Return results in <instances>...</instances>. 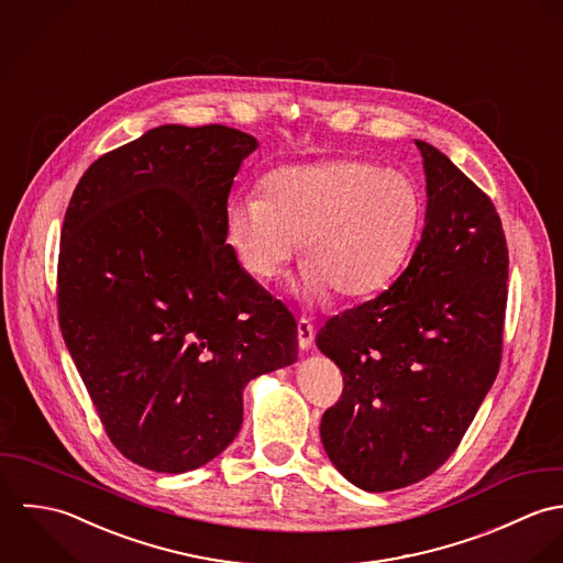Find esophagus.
I'll return each instance as SVG.
<instances>
[{
    "mask_svg": "<svg viewBox=\"0 0 563 563\" xmlns=\"http://www.w3.org/2000/svg\"><path fill=\"white\" fill-rule=\"evenodd\" d=\"M313 339H316V327L307 318H300L298 320V343H300V347L309 350L313 345Z\"/></svg>",
    "mask_w": 563,
    "mask_h": 563,
    "instance_id": "34e87169",
    "label": "esophagus"
}]
</instances>
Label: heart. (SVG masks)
I'll return each instance as SVG.
<instances>
[{"label":"heart","mask_w":563,"mask_h":563,"mask_svg":"<svg viewBox=\"0 0 563 563\" xmlns=\"http://www.w3.org/2000/svg\"><path fill=\"white\" fill-rule=\"evenodd\" d=\"M422 225V194L405 172L335 158L272 172L261 196L230 205L228 234L245 272L272 280L294 256L309 296L365 298L409 258Z\"/></svg>","instance_id":"1"}]
</instances>
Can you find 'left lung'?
Segmentation results:
<instances>
[{"label":"left lung","mask_w":563,"mask_h":563,"mask_svg":"<svg viewBox=\"0 0 563 563\" xmlns=\"http://www.w3.org/2000/svg\"><path fill=\"white\" fill-rule=\"evenodd\" d=\"M416 145L429 205L411 263L316 338L343 376L341 398L322 416V444L365 492L407 487L444 465L503 356L509 252L500 218L446 154Z\"/></svg>","instance_id":"left-lung-1"}]
</instances>
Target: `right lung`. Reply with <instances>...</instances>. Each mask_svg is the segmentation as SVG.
<instances>
[{
    "label": "right lung",
    "instance_id": "right-lung-1",
    "mask_svg": "<svg viewBox=\"0 0 563 563\" xmlns=\"http://www.w3.org/2000/svg\"><path fill=\"white\" fill-rule=\"evenodd\" d=\"M256 139L161 125L100 156L60 232L58 322L125 459L196 470L236 438L241 391L298 358V324L239 265L228 194Z\"/></svg>",
    "mask_w": 563,
    "mask_h": 563
}]
</instances>
